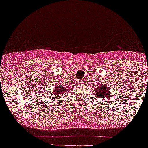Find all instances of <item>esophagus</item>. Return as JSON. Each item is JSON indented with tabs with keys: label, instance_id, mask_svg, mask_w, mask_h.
<instances>
[{
	"label": "esophagus",
	"instance_id": "1",
	"mask_svg": "<svg viewBox=\"0 0 148 148\" xmlns=\"http://www.w3.org/2000/svg\"><path fill=\"white\" fill-rule=\"evenodd\" d=\"M79 83H83V81H82V80H81V81L79 82Z\"/></svg>",
	"mask_w": 148,
	"mask_h": 148
}]
</instances>
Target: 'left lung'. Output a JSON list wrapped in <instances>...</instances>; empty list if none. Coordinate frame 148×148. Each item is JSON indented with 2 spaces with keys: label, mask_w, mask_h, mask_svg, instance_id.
I'll use <instances>...</instances> for the list:
<instances>
[{
  "label": "left lung",
  "mask_w": 148,
  "mask_h": 148,
  "mask_svg": "<svg viewBox=\"0 0 148 148\" xmlns=\"http://www.w3.org/2000/svg\"><path fill=\"white\" fill-rule=\"evenodd\" d=\"M95 92H96L97 97L102 98L104 101L110 100V97L113 96L110 91V86H107L105 84L103 83H99V85H97Z\"/></svg>",
  "instance_id": "1"
}]
</instances>
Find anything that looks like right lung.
Here are the masks:
<instances>
[{"label": "right lung", "mask_w": 148, "mask_h": 148, "mask_svg": "<svg viewBox=\"0 0 148 148\" xmlns=\"http://www.w3.org/2000/svg\"><path fill=\"white\" fill-rule=\"evenodd\" d=\"M53 87H54V89H53V91H51V92L49 93V95H54V98H58L59 97V95H63V94H64L65 92L69 90V87L64 86V85L61 84L53 86ZM54 98H53V99H54Z\"/></svg>", "instance_id": "obj_1"}]
</instances>
